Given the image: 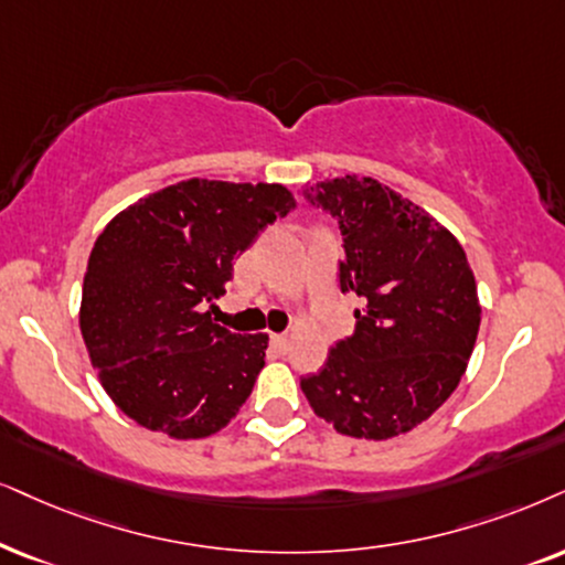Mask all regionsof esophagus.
Wrapping results in <instances>:
<instances>
[{"label": "esophagus", "instance_id": "34e87169", "mask_svg": "<svg viewBox=\"0 0 565 565\" xmlns=\"http://www.w3.org/2000/svg\"><path fill=\"white\" fill-rule=\"evenodd\" d=\"M289 344H291V339L287 333H270V347L276 349V352H287L289 349Z\"/></svg>", "mask_w": 565, "mask_h": 565}]
</instances>
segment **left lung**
Returning <instances> with one entry per match:
<instances>
[{
	"label": "left lung",
	"instance_id": "1",
	"mask_svg": "<svg viewBox=\"0 0 565 565\" xmlns=\"http://www.w3.org/2000/svg\"><path fill=\"white\" fill-rule=\"evenodd\" d=\"M339 221L341 291L360 297L356 326L302 377L312 412L335 433L388 440L425 423L467 373L482 307L467 253L423 205L373 177L305 190Z\"/></svg>",
	"mask_w": 565,
	"mask_h": 565
}]
</instances>
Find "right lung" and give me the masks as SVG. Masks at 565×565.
<instances>
[{"label":"right lung","mask_w":565,"mask_h":565,"mask_svg":"<svg viewBox=\"0 0 565 565\" xmlns=\"http://www.w3.org/2000/svg\"><path fill=\"white\" fill-rule=\"evenodd\" d=\"M295 209L284 184L182 180L119 211L90 249L81 333L98 381L140 427L224 430L266 365V333L213 323L234 258Z\"/></svg>","instance_id":"right-lung-1"}]
</instances>
